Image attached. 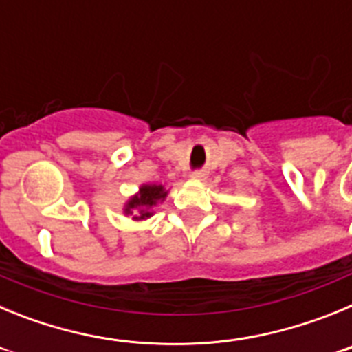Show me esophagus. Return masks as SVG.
<instances>
[{
    "mask_svg": "<svg viewBox=\"0 0 352 352\" xmlns=\"http://www.w3.org/2000/svg\"><path fill=\"white\" fill-rule=\"evenodd\" d=\"M206 174H204V170H195V173H192V178L195 179H203Z\"/></svg>",
    "mask_w": 352,
    "mask_h": 352,
    "instance_id": "34e87169",
    "label": "esophagus"
}]
</instances>
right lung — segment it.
<instances>
[{"mask_svg":"<svg viewBox=\"0 0 352 352\" xmlns=\"http://www.w3.org/2000/svg\"><path fill=\"white\" fill-rule=\"evenodd\" d=\"M166 197L167 190L162 185H142L138 194L130 197L125 204V213L133 214V220H146L153 214L151 208Z\"/></svg>","mask_w":352,"mask_h":352,"instance_id":"right-lung-1","label":"right lung"}]
</instances>
